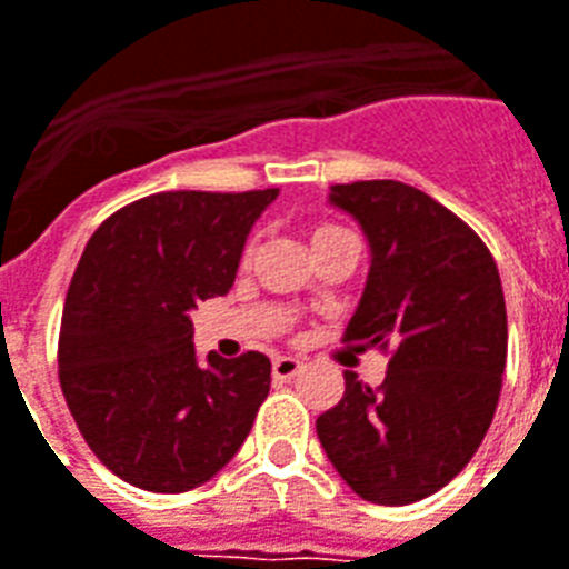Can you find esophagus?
Instances as JSON below:
<instances>
[{
    "label": "esophagus",
    "instance_id": "obj_1",
    "mask_svg": "<svg viewBox=\"0 0 569 569\" xmlns=\"http://www.w3.org/2000/svg\"><path fill=\"white\" fill-rule=\"evenodd\" d=\"M301 367L303 363L298 361V358H274V363H271V376H274V381H289L301 372Z\"/></svg>",
    "mask_w": 569,
    "mask_h": 569
}]
</instances>
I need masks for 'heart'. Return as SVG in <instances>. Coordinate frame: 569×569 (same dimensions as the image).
<instances>
[{"instance_id": "1", "label": "heart", "mask_w": 569, "mask_h": 569, "mask_svg": "<svg viewBox=\"0 0 569 569\" xmlns=\"http://www.w3.org/2000/svg\"><path fill=\"white\" fill-rule=\"evenodd\" d=\"M349 229L337 227V223H316L313 229H310V241L313 244H319V241H325V238H333V236H346ZM250 253V250H247Z\"/></svg>"}]
</instances>
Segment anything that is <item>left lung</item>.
Returning <instances> with one entry per match:
<instances>
[{"label":"left lung","instance_id":"8db88e82","mask_svg":"<svg viewBox=\"0 0 569 569\" xmlns=\"http://www.w3.org/2000/svg\"><path fill=\"white\" fill-rule=\"evenodd\" d=\"M331 202L370 241L367 289L346 340L390 352L379 388L346 372L316 432L349 487L400 507L468 466L496 418L507 310L489 247L466 220L402 181L333 184Z\"/></svg>","mask_w":569,"mask_h":569}]
</instances>
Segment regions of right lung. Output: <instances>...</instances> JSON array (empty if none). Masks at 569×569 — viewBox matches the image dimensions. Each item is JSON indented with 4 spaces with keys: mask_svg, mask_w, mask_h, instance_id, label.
<instances>
[{
    "mask_svg": "<svg viewBox=\"0 0 569 569\" xmlns=\"http://www.w3.org/2000/svg\"><path fill=\"white\" fill-rule=\"evenodd\" d=\"M277 188L167 190L107 217L64 298L59 385L112 475L188 492L244 445L271 388L262 352L197 361L190 310L232 289L256 217Z\"/></svg>",
    "mask_w": 569,
    "mask_h": 569,
    "instance_id": "obj_1",
    "label": "right lung"
}]
</instances>
